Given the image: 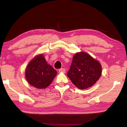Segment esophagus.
<instances>
[{
    "label": "esophagus",
    "mask_w": 127,
    "mask_h": 127,
    "mask_svg": "<svg viewBox=\"0 0 127 127\" xmlns=\"http://www.w3.org/2000/svg\"><path fill=\"white\" fill-rule=\"evenodd\" d=\"M59 72H63L65 73V69L64 68H61L59 69Z\"/></svg>",
    "instance_id": "obj_1"
}]
</instances>
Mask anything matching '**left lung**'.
<instances>
[{
    "label": "left lung",
    "mask_w": 127,
    "mask_h": 127,
    "mask_svg": "<svg viewBox=\"0 0 127 127\" xmlns=\"http://www.w3.org/2000/svg\"><path fill=\"white\" fill-rule=\"evenodd\" d=\"M101 65L86 53H76L73 58L67 76L81 90L92 86L101 75Z\"/></svg>",
    "instance_id": "8db88e82"
}]
</instances>
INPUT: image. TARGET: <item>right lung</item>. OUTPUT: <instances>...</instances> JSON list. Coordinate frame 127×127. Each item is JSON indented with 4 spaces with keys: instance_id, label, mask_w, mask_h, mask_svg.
<instances>
[{
    "instance_id": "add662e5",
    "label": "right lung",
    "mask_w": 127,
    "mask_h": 127,
    "mask_svg": "<svg viewBox=\"0 0 127 127\" xmlns=\"http://www.w3.org/2000/svg\"><path fill=\"white\" fill-rule=\"evenodd\" d=\"M57 72L46 63L41 54L32 60L26 69V78L28 82L37 89H45L51 84Z\"/></svg>"
}]
</instances>
